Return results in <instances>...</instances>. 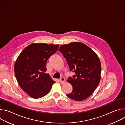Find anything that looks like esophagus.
Returning <instances> with one entry per match:
<instances>
[{
  "label": "esophagus",
  "instance_id": "34e87169",
  "mask_svg": "<svg viewBox=\"0 0 125 125\" xmlns=\"http://www.w3.org/2000/svg\"><path fill=\"white\" fill-rule=\"evenodd\" d=\"M65 79L64 78L62 77V78H60V83H64L65 82Z\"/></svg>",
  "mask_w": 125,
  "mask_h": 125
}]
</instances>
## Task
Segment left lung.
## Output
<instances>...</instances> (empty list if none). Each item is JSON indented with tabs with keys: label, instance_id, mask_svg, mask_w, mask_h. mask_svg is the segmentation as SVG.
Here are the masks:
<instances>
[{
	"label": "left lung",
	"instance_id": "8db88e82",
	"mask_svg": "<svg viewBox=\"0 0 125 125\" xmlns=\"http://www.w3.org/2000/svg\"><path fill=\"white\" fill-rule=\"evenodd\" d=\"M58 50L66 59L70 71L75 73L67 80L73 90L67 96L75 101L85 100L94 93L100 81L99 57L91 48L81 42L62 45Z\"/></svg>",
	"mask_w": 125,
	"mask_h": 125
}]
</instances>
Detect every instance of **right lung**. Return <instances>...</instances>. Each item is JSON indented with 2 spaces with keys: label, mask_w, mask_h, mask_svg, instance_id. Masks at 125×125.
Masks as SVG:
<instances>
[{
  "label": "right lung",
  "mask_w": 125,
  "mask_h": 125,
  "mask_svg": "<svg viewBox=\"0 0 125 125\" xmlns=\"http://www.w3.org/2000/svg\"><path fill=\"white\" fill-rule=\"evenodd\" d=\"M59 46L44 43H32L18 57L14 65L15 75L21 88L30 97L39 98L46 95L55 82L46 73V61Z\"/></svg>",
  "instance_id": "1"
}]
</instances>
